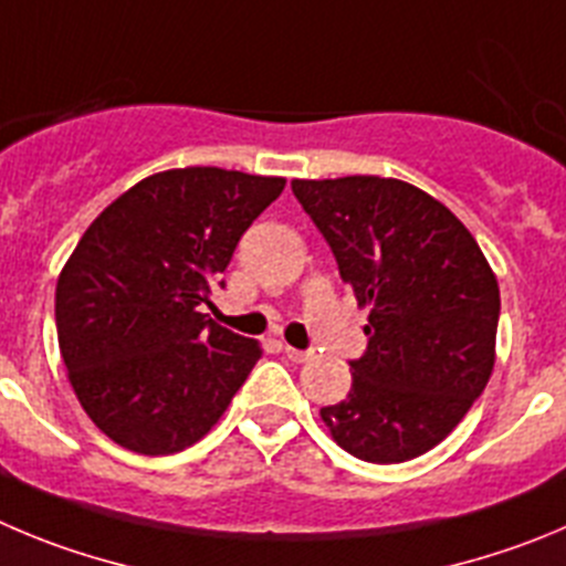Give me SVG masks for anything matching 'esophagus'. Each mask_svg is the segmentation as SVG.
<instances>
[{
    "instance_id": "obj_1",
    "label": "esophagus",
    "mask_w": 566,
    "mask_h": 566,
    "mask_svg": "<svg viewBox=\"0 0 566 566\" xmlns=\"http://www.w3.org/2000/svg\"><path fill=\"white\" fill-rule=\"evenodd\" d=\"M284 355L290 357L293 363H307L310 357H313V352L310 348H293V346H284Z\"/></svg>"
}]
</instances>
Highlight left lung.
Wrapping results in <instances>:
<instances>
[{
  "instance_id": "obj_1",
  "label": "left lung",
  "mask_w": 566,
  "mask_h": 566,
  "mask_svg": "<svg viewBox=\"0 0 566 566\" xmlns=\"http://www.w3.org/2000/svg\"><path fill=\"white\" fill-rule=\"evenodd\" d=\"M293 195L368 307L352 390L321 408L337 447L402 463L450 436L494 368L500 287L467 226L419 187L346 176L293 181Z\"/></svg>"
}]
</instances>
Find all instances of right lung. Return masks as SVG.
Instances as JSON below:
<instances>
[{"label":"right lung","mask_w":566,"mask_h":566,"mask_svg":"<svg viewBox=\"0 0 566 566\" xmlns=\"http://www.w3.org/2000/svg\"><path fill=\"white\" fill-rule=\"evenodd\" d=\"M284 178L187 167L145 178L86 229L57 276V346L88 419L139 455L218 424L262 348L203 313Z\"/></svg>","instance_id":"right-lung-1"}]
</instances>
